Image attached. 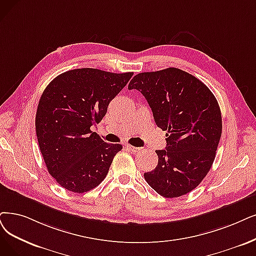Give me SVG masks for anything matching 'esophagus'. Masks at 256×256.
Returning <instances> with one entry per match:
<instances>
[{"label":"esophagus","instance_id":"34e87169","mask_svg":"<svg viewBox=\"0 0 256 256\" xmlns=\"http://www.w3.org/2000/svg\"><path fill=\"white\" fill-rule=\"evenodd\" d=\"M127 148H128L130 151L134 152V153L140 152V151L142 150V148H140V147H134V146H131V145H127Z\"/></svg>","mask_w":256,"mask_h":256}]
</instances>
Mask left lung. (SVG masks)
Wrapping results in <instances>:
<instances>
[{"label": "left lung", "instance_id": "left-lung-1", "mask_svg": "<svg viewBox=\"0 0 256 256\" xmlns=\"http://www.w3.org/2000/svg\"><path fill=\"white\" fill-rule=\"evenodd\" d=\"M128 89L145 96L158 127L167 131V147L156 150V169L144 173L148 185L164 198H178L207 176L222 136L216 96L202 80L178 68L142 72Z\"/></svg>", "mask_w": 256, "mask_h": 256}]
</instances>
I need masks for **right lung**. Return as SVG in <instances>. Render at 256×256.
Listing matches in <instances>:
<instances>
[{"label":"right lung","instance_id":"1","mask_svg":"<svg viewBox=\"0 0 256 256\" xmlns=\"http://www.w3.org/2000/svg\"><path fill=\"white\" fill-rule=\"evenodd\" d=\"M134 72L80 68L58 76L45 88L36 116V136L50 176L76 193L104 180L120 144H109L90 127L103 120L110 102Z\"/></svg>","mask_w":256,"mask_h":256}]
</instances>
